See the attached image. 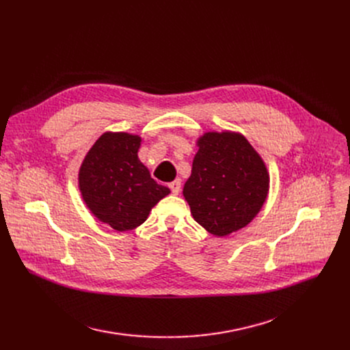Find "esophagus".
Listing matches in <instances>:
<instances>
[{"label": "esophagus", "instance_id": "esophagus-1", "mask_svg": "<svg viewBox=\"0 0 350 350\" xmlns=\"http://www.w3.org/2000/svg\"><path fill=\"white\" fill-rule=\"evenodd\" d=\"M169 187H170V190H172L173 194H178L180 190H181V180H180V178H176L174 181L169 183Z\"/></svg>", "mask_w": 350, "mask_h": 350}]
</instances>
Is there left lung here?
Returning a JSON list of instances; mask_svg holds the SVG:
<instances>
[{
	"label": "left lung",
	"mask_w": 350,
	"mask_h": 350,
	"mask_svg": "<svg viewBox=\"0 0 350 350\" xmlns=\"http://www.w3.org/2000/svg\"><path fill=\"white\" fill-rule=\"evenodd\" d=\"M191 176L183 194L196 221L224 237L260 213L269 189L265 163L248 140L234 132H208L197 140Z\"/></svg>",
	"instance_id": "1"
}]
</instances>
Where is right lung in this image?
I'll return each instance as SVG.
<instances>
[{
  "label": "right lung",
  "mask_w": 350,
  "mask_h": 350,
  "mask_svg": "<svg viewBox=\"0 0 350 350\" xmlns=\"http://www.w3.org/2000/svg\"><path fill=\"white\" fill-rule=\"evenodd\" d=\"M142 139L129 133H105L85 156L79 190L88 208L116 231L143 224L150 210L170 190L157 185L139 160Z\"/></svg>",
  "instance_id": "right-lung-1"
}]
</instances>
